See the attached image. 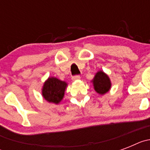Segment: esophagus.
Listing matches in <instances>:
<instances>
[{
    "label": "esophagus",
    "mask_w": 150,
    "mask_h": 150,
    "mask_svg": "<svg viewBox=\"0 0 150 150\" xmlns=\"http://www.w3.org/2000/svg\"><path fill=\"white\" fill-rule=\"evenodd\" d=\"M80 79V76L79 75H76V76H74L72 77V79L74 80V81H75V80H78V79Z\"/></svg>",
    "instance_id": "esophagus-1"
}]
</instances>
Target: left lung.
Instances as JSON below:
<instances>
[{"label":"left lung","instance_id":"1","mask_svg":"<svg viewBox=\"0 0 150 150\" xmlns=\"http://www.w3.org/2000/svg\"><path fill=\"white\" fill-rule=\"evenodd\" d=\"M91 82L93 83L94 88L96 92L100 95L106 94L111 88V82L109 76L102 71H99L96 73Z\"/></svg>","mask_w":150,"mask_h":150}]
</instances>
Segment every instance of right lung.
Listing matches in <instances>:
<instances>
[{"instance_id": "obj_1", "label": "right lung", "mask_w": 150, "mask_h": 150, "mask_svg": "<svg viewBox=\"0 0 150 150\" xmlns=\"http://www.w3.org/2000/svg\"><path fill=\"white\" fill-rule=\"evenodd\" d=\"M67 86L66 82L62 81L55 77H49L42 88L43 98L50 103L59 104L63 99Z\"/></svg>"}]
</instances>
